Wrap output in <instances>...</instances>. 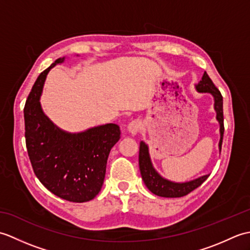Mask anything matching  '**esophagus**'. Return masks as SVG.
Masks as SVG:
<instances>
[{
	"label": "esophagus",
	"mask_w": 250,
	"mask_h": 250,
	"mask_svg": "<svg viewBox=\"0 0 250 250\" xmlns=\"http://www.w3.org/2000/svg\"><path fill=\"white\" fill-rule=\"evenodd\" d=\"M128 129L132 134L135 135L141 130V122L139 120H132L128 125Z\"/></svg>",
	"instance_id": "obj_1"
}]
</instances>
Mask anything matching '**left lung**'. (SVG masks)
<instances>
[{"instance_id":"8db88e82","label":"left lung","mask_w":250,"mask_h":250,"mask_svg":"<svg viewBox=\"0 0 250 250\" xmlns=\"http://www.w3.org/2000/svg\"><path fill=\"white\" fill-rule=\"evenodd\" d=\"M196 90L199 92H209L213 94L215 99V109L217 111V120L220 124V142H219V148L221 150L222 145V139H224V132H225V125H224V100H222V95L213 81L209 78L208 74L206 72L203 74L202 81L196 84ZM139 163H140V169L142 178L144 180L146 187L149 189L153 194L159 196H164V198H180V196L187 195L191 191H193L203 184L209 175H204L198 179L191 180L189 183H172L169 180L162 178L159 175L155 168L152 167V164L150 162L149 153H148V147L144 142H141L140 144V156H139Z\"/></svg>"}]
</instances>
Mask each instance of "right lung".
<instances>
[{
  "instance_id": "right-lung-1",
  "label": "right lung",
  "mask_w": 250,
  "mask_h": 250,
  "mask_svg": "<svg viewBox=\"0 0 250 250\" xmlns=\"http://www.w3.org/2000/svg\"><path fill=\"white\" fill-rule=\"evenodd\" d=\"M40 74L24 105L25 145L34 174L50 192L75 203L95 198L105 178L109 151L120 139V129L108 124L70 134L58 129L43 113L40 95L47 73Z\"/></svg>"
}]
</instances>
